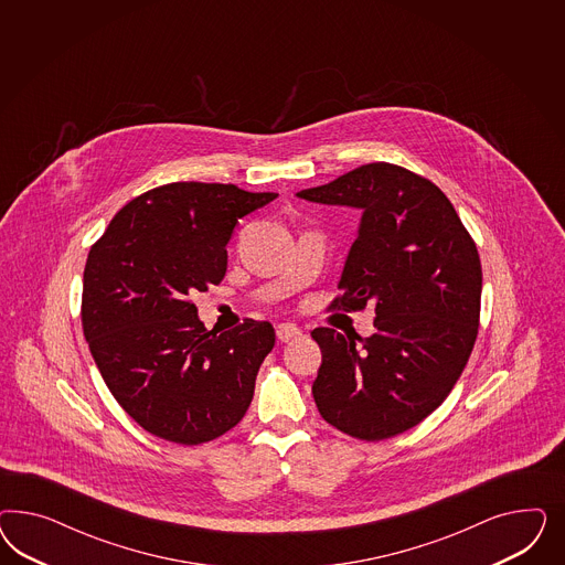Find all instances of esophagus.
<instances>
[{
	"label": "esophagus",
	"instance_id": "esophagus-1",
	"mask_svg": "<svg viewBox=\"0 0 565 565\" xmlns=\"http://www.w3.org/2000/svg\"><path fill=\"white\" fill-rule=\"evenodd\" d=\"M277 340L279 342H291V340H298L302 335L300 327L290 326V323H284V326H277Z\"/></svg>",
	"mask_w": 565,
	"mask_h": 565
}]
</instances>
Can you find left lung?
Masks as SVG:
<instances>
[{"label":"left lung","mask_w":565,"mask_h":565,"mask_svg":"<svg viewBox=\"0 0 565 565\" xmlns=\"http://www.w3.org/2000/svg\"><path fill=\"white\" fill-rule=\"evenodd\" d=\"M300 199L362 209L345 258L338 310L375 300V333L310 335L323 352L312 383L329 425L381 441L423 423L444 404L472 354L480 321L479 250L456 209L430 180L376 161Z\"/></svg>","instance_id":"1"}]
</instances>
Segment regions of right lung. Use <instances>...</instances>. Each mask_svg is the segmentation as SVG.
I'll return each mask as SVG.
<instances>
[{"mask_svg": "<svg viewBox=\"0 0 565 565\" xmlns=\"http://www.w3.org/2000/svg\"><path fill=\"white\" fill-rule=\"evenodd\" d=\"M277 199L234 184L171 182L121 206L90 246L83 331L105 385L171 444L213 441L248 411L274 350L267 321L209 331L190 296L217 286L238 220Z\"/></svg>", "mask_w": 565, "mask_h": 565, "instance_id": "obj_1", "label": "right lung"}]
</instances>
